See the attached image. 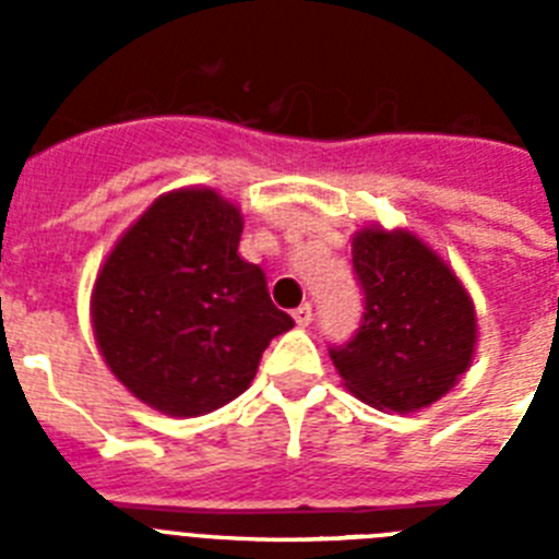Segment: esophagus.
<instances>
[{"instance_id": "34e87169", "label": "esophagus", "mask_w": 559, "mask_h": 559, "mask_svg": "<svg viewBox=\"0 0 559 559\" xmlns=\"http://www.w3.org/2000/svg\"><path fill=\"white\" fill-rule=\"evenodd\" d=\"M294 322L299 324V328H308V324L313 322V308H310V305H299V308L294 310Z\"/></svg>"}]
</instances>
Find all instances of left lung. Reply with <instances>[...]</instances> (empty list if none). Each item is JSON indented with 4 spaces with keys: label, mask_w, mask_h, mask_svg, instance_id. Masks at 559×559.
I'll return each mask as SVG.
<instances>
[{
    "label": "left lung",
    "mask_w": 559,
    "mask_h": 559,
    "mask_svg": "<svg viewBox=\"0 0 559 559\" xmlns=\"http://www.w3.org/2000/svg\"><path fill=\"white\" fill-rule=\"evenodd\" d=\"M353 269L367 308L355 338L330 349L344 389L397 414L445 397L478 341L476 305L456 271L414 231L378 224L355 231Z\"/></svg>",
    "instance_id": "1"
}]
</instances>
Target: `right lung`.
Instances as JSON below:
<instances>
[{
	"instance_id": "obj_1",
	"label": "right lung",
	"mask_w": 559,
	"mask_h": 559,
	"mask_svg": "<svg viewBox=\"0 0 559 559\" xmlns=\"http://www.w3.org/2000/svg\"><path fill=\"white\" fill-rule=\"evenodd\" d=\"M243 215L212 187L153 201L117 240L92 288V328L106 367L145 406L201 417L240 397L274 335L260 265L237 254Z\"/></svg>"
}]
</instances>
